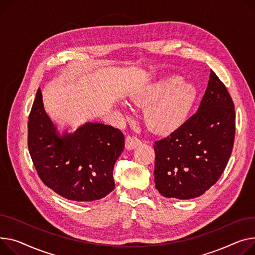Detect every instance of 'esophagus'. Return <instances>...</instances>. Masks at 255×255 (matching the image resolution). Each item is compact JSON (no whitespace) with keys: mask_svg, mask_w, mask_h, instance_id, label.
I'll return each instance as SVG.
<instances>
[{"mask_svg":"<svg viewBox=\"0 0 255 255\" xmlns=\"http://www.w3.org/2000/svg\"><path fill=\"white\" fill-rule=\"evenodd\" d=\"M140 143H141V141L137 137H135V136H127L126 137L125 145H126V148L129 149V150L133 149L135 147H137Z\"/></svg>","mask_w":255,"mask_h":255,"instance_id":"esophagus-1","label":"esophagus"}]
</instances>
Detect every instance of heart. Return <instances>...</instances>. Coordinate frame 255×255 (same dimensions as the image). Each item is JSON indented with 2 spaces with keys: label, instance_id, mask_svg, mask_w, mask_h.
Listing matches in <instances>:
<instances>
[{
  "label": "heart",
  "instance_id": "b5f03b06",
  "mask_svg": "<svg viewBox=\"0 0 255 255\" xmlns=\"http://www.w3.org/2000/svg\"><path fill=\"white\" fill-rule=\"evenodd\" d=\"M198 98L193 83L174 76L149 85L134 93L131 99L144 108V121L156 133L168 134L178 129L188 119Z\"/></svg>",
  "mask_w": 255,
  "mask_h": 255
}]
</instances>
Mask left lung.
<instances>
[{
    "mask_svg": "<svg viewBox=\"0 0 255 255\" xmlns=\"http://www.w3.org/2000/svg\"><path fill=\"white\" fill-rule=\"evenodd\" d=\"M235 106L211 70L198 111L155 142V183L166 198L188 200L210 189L223 174L235 139Z\"/></svg>",
    "mask_w": 255,
    "mask_h": 255,
    "instance_id": "left-lung-1",
    "label": "left lung"
}]
</instances>
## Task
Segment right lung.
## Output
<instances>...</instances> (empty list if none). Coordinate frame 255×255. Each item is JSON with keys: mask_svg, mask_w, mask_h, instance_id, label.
<instances>
[{"mask_svg": "<svg viewBox=\"0 0 255 255\" xmlns=\"http://www.w3.org/2000/svg\"><path fill=\"white\" fill-rule=\"evenodd\" d=\"M27 142L40 178L61 197L90 202L114 191V166L125 145L119 129L89 122L60 132L46 114L39 89L28 117Z\"/></svg>", "mask_w": 255, "mask_h": 255, "instance_id": "add662e5", "label": "right lung"}]
</instances>
